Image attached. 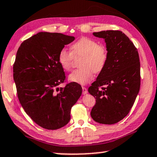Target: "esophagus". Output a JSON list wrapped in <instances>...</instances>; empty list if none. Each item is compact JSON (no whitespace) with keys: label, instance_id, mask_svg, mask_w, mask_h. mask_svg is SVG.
I'll list each match as a JSON object with an SVG mask.
<instances>
[{"label":"esophagus","instance_id":"obj_1","mask_svg":"<svg viewBox=\"0 0 157 157\" xmlns=\"http://www.w3.org/2000/svg\"><path fill=\"white\" fill-rule=\"evenodd\" d=\"M87 89H86V87H84V86H82V94H84V95H85V94H87Z\"/></svg>","mask_w":157,"mask_h":157}]
</instances>
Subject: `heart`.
Masks as SVG:
<instances>
[{"label":"heart","instance_id":"heart-1","mask_svg":"<svg viewBox=\"0 0 157 157\" xmlns=\"http://www.w3.org/2000/svg\"><path fill=\"white\" fill-rule=\"evenodd\" d=\"M71 49V52L66 49H61L59 63L64 70L69 71L73 67V57L82 56L79 63L81 68L73 71L68 79L80 84L89 83L94 78V73H100L105 66L108 60L105 46L98 44L95 40L83 37L72 44Z\"/></svg>","mask_w":157,"mask_h":157}]
</instances>
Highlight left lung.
<instances>
[{
	"instance_id": "1",
	"label": "left lung",
	"mask_w": 157,
	"mask_h": 157,
	"mask_svg": "<svg viewBox=\"0 0 157 157\" xmlns=\"http://www.w3.org/2000/svg\"><path fill=\"white\" fill-rule=\"evenodd\" d=\"M93 35L103 38L108 60L96 80L89 88L96 98L91 116L99 124L119 122L128 114L140 86V64L133 43L119 31H103ZM105 86V88L100 87Z\"/></svg>"
}]
</instances>
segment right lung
<instances>
[{
  "instance_id": "right-lung-1",
  "label": "right lung",
  "mask_w": 157,
  "mask_h": 157,
  "mask_svg": "<svg viewBox=\"0 0 157 157\" xmlns=\"http://www.w3.org/2000/svg\"><path fill=\"white\" fill-rule=\"evenodd\" d=\"M75 37L40 32L21 44L13 66V78L22 108L34 122L48 130L66 126L71 110L82 94L79 84L59 87L66 79L59 63L61 49Z\"/></svg>"
}]
</instances>
